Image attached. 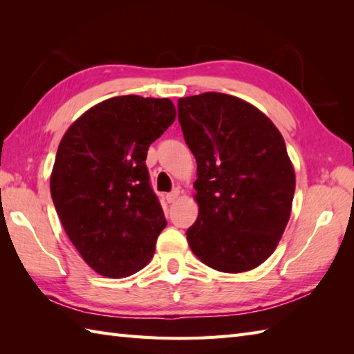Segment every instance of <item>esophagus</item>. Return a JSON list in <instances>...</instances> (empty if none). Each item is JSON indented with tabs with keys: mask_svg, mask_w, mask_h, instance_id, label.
<instances>
[{
	"mask_svg": "<svg viewBox=\"0 0 354 354\" xmlns=\"http://www.w3.org/2000/svg\"><path fill=\"white\" fill-rule=\"evenodd\" d=\"M178 196H179V190L176 189V190H173V192H170L167 196H165V201L169 202V204H171V202H175L176 199H178Z\"/></svg>",
	"mask_w": 354,
	"mask_h": 354,
	"instance_id": "obj_1",
	"label": "esophagus"
}]
</instances>
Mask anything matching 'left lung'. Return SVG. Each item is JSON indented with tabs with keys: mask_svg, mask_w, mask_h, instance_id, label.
Wrapping results in <instances>:
<instances>
[{
	"mask_svg": "<svg viewBox=\"0 0 354 354\" xmlns=\"http://www.w3.org/2000/svg\"><path fill=\"white\" fill-rule=\"evenodd\" d=\"M184 140L198 162L193 254L221 272L261 265L289 222L295 170L280 131L248 102L222 93L178 100Z\"/></svg>",
	"mask_w": 354,
	"mask_h": 354,
	"instance_id": "8db88e82",
	"label": "left lung"
}]
</instances>
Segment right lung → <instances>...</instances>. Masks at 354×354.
Returning <instances> with one entry per match:
<instances>
[{
	"mask_svg": "<svg viewBox=\"0 0 354 354\" xmlns=\"http://www.w3.org/2000/svg\"><path fill=\"white\" fill-rule=\"evenodd\" d=\"M175 118L169 99L112 97L88 109L61 140L51 199L66 236L97 274L129 277L153 257L167 222L146 156Z\"/></svg>",
	"mask_w": 354,
	"mask_h": 354,
	"instance_id": "right-lung-1",
	"label": "right lung"
}]
</instances>
